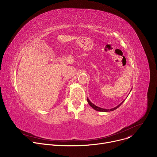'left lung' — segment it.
I'll return each mask as SVG.
<instances>
[{
	"label": "left lung",
	"instance_id": "left-lung-1",
	"mask_svg": "<svg viewBox=\"0 0 157 157\" xmlns=\"http://www.w3.org/2000/svg\"><path fill=\"white\" fill-rule=\"evenodd\" d=\"M132 90V89H131ZM87 102H88V104L90 105L94 110H97V111H99V112H110V111H113V110H116V109H117L124 101H125V100L124 101H123L120 104H119L118 105H117L116 107H114V108H112V109H103V108H101V107H98V106H97V105H94V104H93L90 101H89V99H88V98H87Z\"/></svg>",
	"mask_w": 157,
	"mask_h": 157
}]
</instances>
